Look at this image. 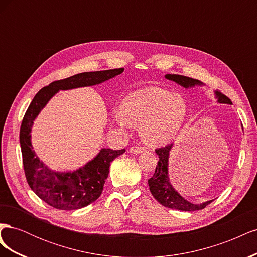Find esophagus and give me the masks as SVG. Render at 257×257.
Segmentation results:
<instances>
[{"instance_id":"esophagus-1","label":"esophagus","mask_w":257,"mask_h":257,"mask_svg":"<svg viewBox=\"0 0 257 257\" xmlns=\"http://www.w3.org/2000/svg\"><path fill=\"white\" fill-rule=\"evenodd\" d=\"M144 151H145V149L142 147L133 146V147L130 148V153H132V154H139V153H143Z\"/></svg>"}]
</instances>
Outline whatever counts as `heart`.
I'll return each instance as SVG.
<instances>
[{
  "mask_svg": "<svg viewBox=\"0 0 257 257\" xmlns=\"http://www.w3.org/2000/svg\"><path fill=\"white\" fill-rule=\"evenodd\" d=\"M121 116L130 125L141 127L143 141L151 147L172 143L180 133L188 114L182 95L158 87L131 93L121 105Z\"/></svg>",
  "mask_w": 257,
  "mask_h": 257,
  "instance_id": "b5f03b06",
  "label": "heart"
}]
</instances>
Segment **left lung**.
<instances>
[{
	"label": "left lung",
	"instance_id": "left-lung-1",
	"mask_svg": "<svg viewBox=\"0 0 257 257\" xmlns=\"http://www.w3.org/2000/svg\"><path fill=\"white\" fill-rule=\"evenodd\" d=\"M165 78L168 80L175 81L176 83L182 85L183 88L189 89L193 88L195 85H204V83L197 80L190 78V77H185L181 75H172L167 74L165 75ZM215 97L217 98V103L220 104H229L231 105V100L224 95L220 91H214ZM243 130V127H242ZM173 144H170L166 147L159 148L155 150V153L159 155V162L158 165L155 167L154 175L148 180L149 184L150 192L153 197L157 199L161 205L170 209H177L181 210V211H196V210L204 209L212 200L205 201L203 204H193L190 203L189 200L183 198L180 194H179L175 189L173 184L169 181L168 176V159H169V152L173 149Z\"/></svg>",
	"mask_w": 257,
	"mask_h": 257
}]
</instances>
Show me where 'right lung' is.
<instances>
[{"label":"right lung","mask_w":257,"mask_h":257,"mask_svg":"<svg viewBox=\"0 0 257 257\" xmlns=\"http://www.w3.org/2000/svg\"><path fill=\"white\" fill-rule=\"evenodd\" d=\"M124 68L80 73L51 82L41 89L31 102L20 127L22 163L27 181L36 195L49 206L60 210H76L95 201L103 192L110 163L125 149H100L96 157L74 172H54L38 159L31 143L33 122L50 98L60 90L91 87L123 73Z\"/></svg>","instance_id":"right-lung-1"}]
</instances>
